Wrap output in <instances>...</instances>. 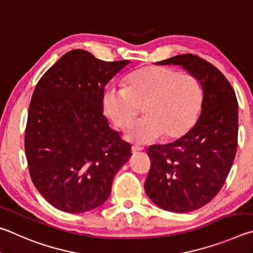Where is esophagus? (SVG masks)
<instances>
[{
    "instance_id": "34e87169",
    "label": "esophagus",
    "mask_w": 253,
    "mask_h": 253,
    "mask_svg": "<svg viewBox=\"0 0 253 253\" xmlns=\"http://www.w3.org/2000/svg\"><path fill=\"white\" fill-rule=\"evenodd\" d=\"M142 150H143V148L142 147H138V145H132V148H131V151H132V153H133V154L138 153L139 151H142Z\"/></svg>"
}]
</instances>
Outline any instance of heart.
<instances>
[{"label": "heart", "mask_w": 253, "mask_h": 253, "mask_svg": "<svg viewBox=\"0 0 253 253\" xmlns=\"http://www.w3.org/2000/svg\"><path fill=\"white\" fill-rule=\"evenodd\" d=\"M203 92L191 74L168 66H145L127 77L126 87H109L103 95L108 118L124 129L143 109L145 117L126 130V139L148 143L165 136L178 140L192 129L201 112Z\"/></svg>", "instance_id": "1"}]
</instances>
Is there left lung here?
I'll return each instance as SVG.
<instances>
[{
	"mask_svg": "<svg viewBox=\"0 0 253 253\" xmlns=\"http://www.w3.org/2000/svg\"><path fill=\"white\" fill-rule=\"evenodd\" d=\"M157 64L181 65L203 92L196 126L173 143L148 149V197L163 210L185 213L209 203L227 179L238 145V101L224 75L200 56L181 54Z\"/></svg>",
	"mask_w": 253,
	"mask_h": 253,
	"instance_id": "left-lung-1",
	"label": "left lung"
}]
</instances>
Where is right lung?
Returning a JSON list of instances; mask_svg holds the SVG:
<instances>
[{
    "mask_svg": "<svg viewBox=\"0 0 253 253\" xmlns=\"http://www.w3.org/2000/svg\"><path fill=\"white\" fill-rule=\"evenodd\" d=\"M130 61L105 62L72 50L40 79L25 129L30 175L56 209L82 213L100 207L111 193L131 145L103 115L104 86Z\"/></svg>",
    "mask_w": 253,
    "mask_h": 253,
    "instance_id": "add662e5",
    "label": "right lung"
}]
</instances>
